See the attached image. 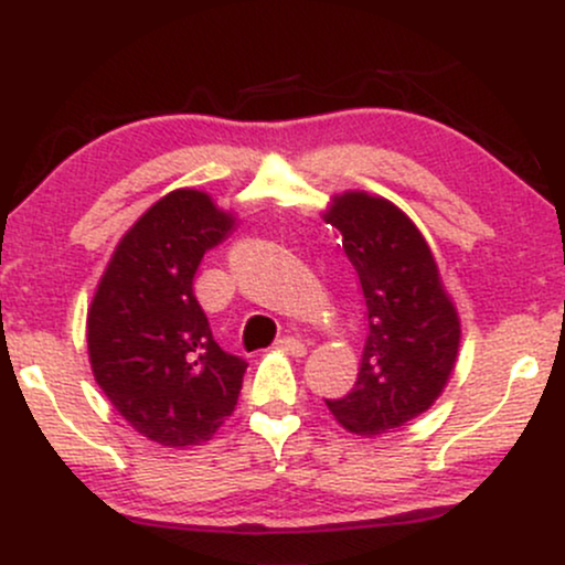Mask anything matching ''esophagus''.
Listing matches in <instances>:
<instances>
[{"instance_id":"obj_1","label":"esophagus","mask_w":565,"mask_h":565,"mask_svg":"<svg viewBox=\"0 0 565 565\" xmlns=\"http://www.w3.org/2000/svg\"><path fill=\"white\" fill-rule=\"evenodd\" d=\"M276 345L281 348V350H287L289 355H305V350H308V348H305V342L300 340V337H289V334L281 337V340H278Z\"/></svg>"}]
</instances>
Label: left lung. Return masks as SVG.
<instances>
[{
	"instance_id": "8db88e82",
	"label": "left lung",
	"mask_w": 565,
	"mask_h": 565,
	"mask_svg": "<svg viewBox=\"0 0 565 565\" xmlns=\"http://www.w3.org/2000/svg\"><path fill=\"white\" fill-rule=\"evenodd\" d=\"M342 233L366 302V342L359 380L327 401L345 430L380 436L433 406L459 350V319L430 246L387 199L348 191L323 215Z\"/></svg>"
}]
</instances>
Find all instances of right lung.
I'll list each match as a JSON object with an SVG mask.
<instances>
[{"label":"right lung","instance_id":"right-lung-1","mask_svg":"<svg viewBox=\"0 0 565 565\" xmlns=\"http://www.w3.org/2000/svg\"><path fill=\"white\" fill-rule=\"evenodd\" d=\"M231 225L206 193H167L125 233L87 310L95 382L161 446L204 444L236 408L246 361L217 345L193 295L201 257Z\"/></svg>","mask_w":565,"mask_h":565}]
</instances>
